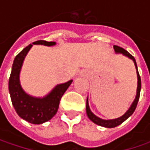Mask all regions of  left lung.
<instances>
[{"label": "left lung", "mask_w": 150, "mask_h": 150, "mask_svg": "<svg viewBox=\"0 0 150 150\" xmlns=\"http://www.w3.org/2000/svg\"><path fill=\"white\" fill-rule=\"evenodd\" d=\"M113 49L115 51L116 53H122L124 56L128 57L129 58L132 59L134 62V65H135L136 70H137V78H138V86H137V93H136V97L134 101L133 102V103L131 104V106L129 108V110L124 113L123 116L119 117L118 118H114V119H110V120H104V119H102V118L97 117L96 115H94L92 111L90 110L89 105H88V101L87 98V103H86V111H87V115L92 122H93L94 124H98L99 126L102 127H105V128H114V127H117L118 125L121 124L123 122H124L127 118L130 117L133 112H134L137 104H138V102L139 99V95H140V90H141V78L139 76V73L138 71V67H137V64H136V61L134 59V57L130 54L129 52H128L126 50H124V48L118 47V46H113Z\"/></svg>", "instance_id": "8db88e82"}]
</instances>
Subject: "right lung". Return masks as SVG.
I'll list each match as a JSON object with an SVG mask.
<instances>
[{"instance_id": "right-lung-1", "label": "right lung", "mask_w": 150, "mask_h": 150, "mask_svg": "<svg viewBox=\"0 0 150 150\" xmlns=\"http://www.w3.org/2000/svg\"><path fill=\"white\" fill-rule=\"evenodd\" d=\"M34 45L54 46L55 42L40 40L32 42ZM32 47V44L21 52L15 57L11 76L9 78V93L12 105L21 118L33 124H41L50 120L57 112L62 96L64 94L72 80L58 84L43 98H35L28 95L20 84V72L25 57Z\"/></svg>"}]
</instances>
